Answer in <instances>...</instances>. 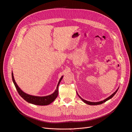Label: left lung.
Listing matches in <instances>:
<instances>
[{"instance_id":"8db88e82","label":"left lung","mask_w":132,"mask_h":132,"mask_svg":"<svg viewBox=\"0 0 132 132\" xmlns=\"http://www.w3.org/2000/svg\"><path fill=\"white\" fill-rule=\"evenodd\" d=\"M119 89V88H118ZM118 89H117V90H116L112 95H110L109 97H108V98H106L105 100H104L103 101H100V102H90V101H86V100H84V99H83V98H82L80 96H79V95L78 94V93H77V95H78V96L80 97V98L82 100V101L84 102V103H87V104H89V105H97V104H102V103H103V102H105L106 101H108V100H109V99H110L111 98H112L114 95H115V94L117 93V91L118 90Z\"/></svg>"}]
</instances>
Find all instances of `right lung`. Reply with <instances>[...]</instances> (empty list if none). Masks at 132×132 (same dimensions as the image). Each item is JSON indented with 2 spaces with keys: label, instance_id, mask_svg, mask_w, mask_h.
<instances>
[{
  "label": "right lung",
  "instance_id": "add662e5",
  "mask_svg": "<svg viewBox=\"0 0 132 132\" xmlns=\"http://www.w3.org/2000/svg\"><path fill=\"white\" fill-rule=\"evenodd\" d=\"M12 81L13 82L15 87L16 88L18 94H19V95L23 98H24L25 101H26L29 103H32L36 105L45 106V105L49 104L50 103L53 102L56 99V98L57 97L58 94H59V86L63 78V76L60 78L59 83L57 84L56 90L55 91V92L54 93H52V94L50 95L46 96H36L30 95L26 94L25 93L23 92L22 90H21V89L19 88V87L18 86L17 83H15V81L14 79L13 72H12Z\"/></svg>",
  "mask_w": 132,
  "mask_h": 132
}]
</instances>
